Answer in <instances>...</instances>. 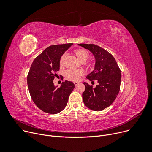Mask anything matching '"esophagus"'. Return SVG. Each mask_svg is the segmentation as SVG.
Returning <instances> with one entry per match:
<instances>
[{
    "mask_svg": "<svg viewBox=\"0 0 152 152\" xmlns=\"http://www.w3.org/2000/svg\"><path fill=\"white\" fill-rule=\"evenodd\" d=\"M79 82H74V84H75V86H77L78 85H79Z\"/></svg>",
    "mask_w": 152,
    "mask_h": 152,
    "instance_id": "esophagus-1",
    "label": "esophagus"
}]
</instances>
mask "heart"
Returning a JSON list of instances; mask_svg holds the SVG:
<instances>
[{
	"mask_svg": "<svg viewBox=\"0 0 152 152\" xmlns=\"http://www.w3.org/2000/svg\"><path fill=\"white\" fill-rule=\"evenodd\" d=\"M74 53L77 57V58L82 62H85L89 57V53L84 49H77L74 51ZM67 56V54H63L59 60V64L61 67L64 66L65 64V61ZM83 71L82 70H75L69 69L64 73V75L68 79L73 81H77L80 79V77L83 76Z\"/></svg>",
	"mask_w": 152,
	"mask_h": 152,
	"instance_id": "1",
	"label": "heart"
}]
</instances>
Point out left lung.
Here are the masks:
<instances>
[{
	"label": "left lung",
	"instance_id": "obj_1",
	"mask_svg": "<svg viewBox=\"0 0 152 152\" xmlns=\"http://www.w3.org/2000/svg\"><path fill=\"white\" fill-rule=\"evenodd\" d=\"M78 45L88 49L94 55L96 61L94 70L86 77L99 83L94 88L86 82L83 83L85 86L82 93L83 103L93 111H101L113 103L119 93L120 69L113 56L104 49L91 44Z\"/></svg>",
	"mask_w": 152,
	"mask_h": 152
}]
</instances>
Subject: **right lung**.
<instances>
[{
    "instance_id": "add662e5",
    "label": "right lung",
    "mask_w": 152,
    "mask_h": 152,
    "mask_svg": "<svg viewBox=\"0 0 152 152\" xmlns=\"http://www.w3.org/2000/svg\"><path fill=\"white\" fill-rule=\"evenodd\" d=\"M72 45H52L36 57L31 65L27 77L29 91L37 106L46 113L56 114L62 111L75 87L68 80L62 82L59 88L53 82L59 70L61 56Z\"/></svg>"
}]
</instances>
